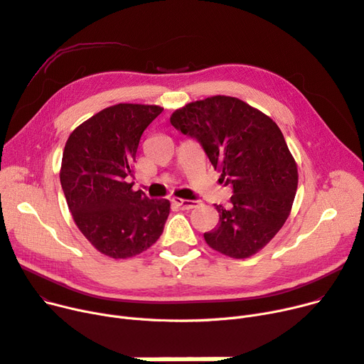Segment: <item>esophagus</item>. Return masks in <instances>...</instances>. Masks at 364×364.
Instances as JSON below:
<instances>
[{
  "mask_svg": "<svg viewBox=\"0 0 364 364\" xmlns=\"http://www.w3.org/2000/svg\"><path fill=\"white\" fill-rule=\"evenodd\" d=\"M171 202L181 210H192L199 203V200H188V199H180V198H172Z\"/></svg>",
  "mask_w": 364,
  "mask_h": 364,
  "instance_id": "obj_1",
  "label": "esophagus"
}]
</instances>
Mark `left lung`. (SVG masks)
Wrapping results in <instances>:
<instances>
[{
  "label": "left lung",
  "instance_id": "1",
  "mask_svg": "<svg viewBox=\"0 0 364 364\" xmlns=\"http://www.w3.org/2000/svg\"><path fill=\"white\" fill-rule=\"evenodd\" d=\"M169 120L199 141L220 180L233 188L228 208L215 205L220 220L203 233L205 242L232 259L256 255L286 223L297 191V165L278 124L225 95L187 104Z\"/></svg>",
  "mask_w": 364,
  "mask_h": 364
}]
</instances>
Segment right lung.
Instances as JSON below:
<instances>
[{
    "instance_id": "obj_1",
    "label": "right lung",
    "mask_w": 364,
    "mask_h": 364,
    "mask_svg": "<svg viewBox=\"0 0 364 364\" xmlns=\"http://www.w3.org/2000/svg\"><path fill=\"white\" fill-rule=\"evenodd\" d=\"M162 112L159 105H112L77 126L67 139L62 191L74 223L104 256L141 255L164 232L169 200L149 199L126 180L134 173L141 135Z\"/></svg>"
}]
</instances>
